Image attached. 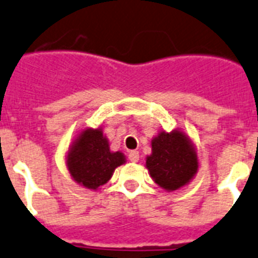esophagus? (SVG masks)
Segmentation results:
<instances>
[{"label": "esophagus", "mask_w": 258, "mask_h": 258, "mask_svg": "<svg viewBox=\"0 0 258 258\" xmlns=\"http://www.w3.org/2000/svg\"><path fill=\"white\" fill-rule=\"evenodd\" d=\"M129 160L133 163H137L140 160V153L138 151H131L129 153Z\"/></svg>", "instance_id": "34e87169"}]
</instances>
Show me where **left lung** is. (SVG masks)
I'll return each mask as SVG.
<instances>
[{"label":"left lung","mask_w":258,"mask_h":258,"mask_svg":"<svg viewBox=\"0 0 258 258\" xmlns=\"http://www.w3.org/2000/svg\"><path fill=\"white\" fill-rule=\"evenodd\" d=\"M151 146L153 153L147 156L146 167L158 185L176 190L193 179L198 169L197 154L185 134L162 132L151 141Z\"/></svg>","instance_id":"1"}]
</instances>
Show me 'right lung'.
Instances as JSON below:
<instances>
[{"mask_svg": "<svg viewBox=\"0 0 258 258\" xmlns=\"http://www.w3.org/2000/svg\"><path fill=\"white\" fill-rule=\"evenodd\" d=\"M122 163H125L124 154L109 150L102 129L83 131L68 155V167L73 179L89 189L104 185Z\"/></svg>", "mask_w": 258, "mask_h": 258, "instance_id": "right-lung-1", "label": "right lung"}]
</instances>
